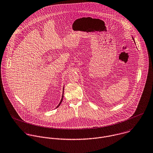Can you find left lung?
<instances>
[{"mask_svg": "<svg viewBox=\"0 0 153 153\" xmlns=\"http://www.w3.org/2000/svg\"><path fill=\"white\" fill-rule=\"evenodd\" d=\"M132 39H133V40H134V38H132Z\"/></svg>", "mask_w": 153, "mask_h": 153, "instance_id": "1", "label": "left lung"}]
</instances>
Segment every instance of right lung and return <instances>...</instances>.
<instances>
[{
    "mask_svg": "<svg viewBox=\"0 0 153 153\" xmlns=\"http://www.w3.org/2000/svg\"><path fill=\"white\" fill-rule=\"evenodd\" d=\"M64 89H63V90H64ZM63 94H64V91H63ZM63 96H64V95H62V99H61V101H60L59 104H58V105L56 107V108H58V107H59V106L61 105V102H62V100H63V97H64Z\"/></svg>",
    "mask_w": 153,
    "mask_h": 153,
    "instance_id": "1",
    "label": "right lung"
}]
</instances>
